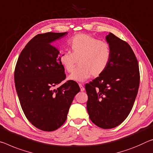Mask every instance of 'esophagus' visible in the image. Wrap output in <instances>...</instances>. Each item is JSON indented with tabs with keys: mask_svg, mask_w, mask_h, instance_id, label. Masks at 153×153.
<instances>
[{
	"mask_svg": "<svg viewBox=\"0 0 153 153\" xmlns=\"http://www.w3.org/2000/svg\"><path fill=\"white\" fill-rule=\"evenodd\" d=\"M79 88H80V91H81L82 92L84 91V87L83 86V85H82V84L79 83Z\"/></svg>",
	"mask_w": 153,
	"mask_h": 153,
	"instance_id": "esophagus-1",
	"label": "esophagus"
}]
</instances>
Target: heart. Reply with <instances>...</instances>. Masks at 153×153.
Masks as SVG:
<instances>
[{"label": "heart", "instance_id": "1", "mask_svg": "<svg viewBox=\"0 0 153 153\" xmlns=\"http://www.w3.org/2000/svg\"><path fill=\"white\" fill-rule=\"evenodd\" d=\"M71 52H62L59 62L65 71L71 73L78 60L79 67L69 77V79L84 82L91 76L103 74L110 63L111 55L110 45L93 36L78 34L68 42Z\"/></svg>", "mask_w": 153, "mask_h": 153}]
</instances>
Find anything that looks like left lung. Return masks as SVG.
Instances as JSON below:
<instances>
[{"label": "left lung", "instance_id": "obj_1", "mask_svg": "<svg viewBox=\"0 0 153 153\" xmlns=\"http://www.w3.org/2000/svg\"><path fill=\"white\" fill-rule=\"evenodd\" d=\"M111 55L103 74L85 89L89 118L102 129H111L124 121L133 108L140 85L137 58L128 43L110 33L106 36Z\"/></svg>", "mask_w": 153, "mask_h": 153}]
</instances>
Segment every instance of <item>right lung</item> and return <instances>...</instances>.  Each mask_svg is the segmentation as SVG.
<instances>
[{"instance_id": "add662e5", "label": "right lung", "mask_w": 153, "mask_h": 153, "mask_svg": "<svg viewBox=\"0 0 153 153\" xmlns=\"http://www.w3.org/2000/svg\"><path fill=\"white\" fill-rule=\"evenodd\" d=\"M67 33H46L34 37L22 51L14 81L22 109L31 124L44 131L56 130L67 119L74 98L80 91L74 80L65 79L59 51L50 44Z\"/></svg>"}]
</instances>
